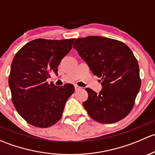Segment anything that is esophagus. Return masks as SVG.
I'll return each instance as SVG.
<instances>
[{"label":"esophagus","mask_w":155,"mask_h":155,"mask_svg":"<svg viewBox=\"0 0 155 155\" xmlns=\"http://www.w3.org/2000/svg\"><path fill=\"white\" fill-rule=\"evenodd\" d=\"M74 87H75V91H77L82 89V87H81L80 86H79V85H74Z\"/></svg>","instance_id":"1"}]
</instances>
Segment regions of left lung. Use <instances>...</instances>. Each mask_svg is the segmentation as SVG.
Returning a JSON list of instances; mask_svg holds the SVG:
<instances>
[{"instance_id":"8db88e82","label":"left lung","mask_w":155,"mask_h":155,"mask_svg":"<svg viewBox=\"0 0 155 155\" xmlns=\"http://www.w3.org/2000/svg\"><path fill=\"white\" fill-rule=\"evenodd\" d=\"M73 48L102 80L99 94L85 88L83 103L89 116L102 124H112L130 112L141 86L140 68L134 53L125 43L99 36L76 39Z\"/></svg>"}]
</instances>
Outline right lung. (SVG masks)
Wrapping results in <instances>:
<instances>
[{
	"instance_id": "1",
	"label": "right lung",
	"mask_w": 155,
	"mask_h": 155,
	"mask_svg": "<svg viewBox=\"0 0 155 155\" xmlns=\"http://www.w3.org/2000/svg\"><path fill=\"white\" fill-rule=\"evenodd\" d=\"M75 39H36L15 54L9 76L12 101L20 115L33 126L48 127L61 119L65 104L75 89L71 84L56 86L46 79L58 75L61 59Z\"/></svg>"
}]
</instances>
